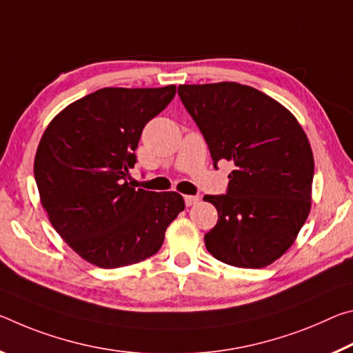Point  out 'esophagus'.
Returning <instances> with one entry per match:
<instances>
[{
  "label": "esophagus",
  "mask_w": 353,
  "mask_h": 353,
  "mask_svg": "<svg viewBox=\"0 0 353 353\" xmlns=\"http://www.w3.org/2000/svg\"><path fill=\"white\" fill-rule=\"evenodd\" d=\"M199 197L197 195H184V203H186V206H194L199 203Z\"/></svg>",
  "instance_id": "1"
}]
</instances>
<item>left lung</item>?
Here are the masks:
<instances>
[{
	"mask_svg": "<svg viewBox=\"0 0 353 353\" xmlns=\"http://www.w3.org/2000/svg\"><path fill=\"white\" fill-rule=\"evenodd\" d=\"M178 95L214 167L234 164L227 194L203 199L219 214L205 234L208 252L234 268L272 264L310 214L314 159L307 134L285 106L250 85L183 84Z\"/></svg>",
	"mask_w": 353,
	"mask_h": 353,
	"instance_id": "1",
	"label": "left lung"
}]
</instances>
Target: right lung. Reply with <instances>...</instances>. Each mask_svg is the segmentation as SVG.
I'll return each instance as SVG.
<instances>
[{"label":"right lung","instance_id":"1","mask_svg":"<svg viewBox=\"0 0 353 353\" xmlns=\"http://www.w3.org/2000/svg\"><path fill=\"white\" fill-rule=\"evenodd\" d=\"M175 94V85L100 89L57 114L40 139V201L61 238L90 264L115 269L154 255L184 210L178 192L128 183L143 126Z\"/></svg>","mask_w":353,"mask_h":353}]
</instances>
